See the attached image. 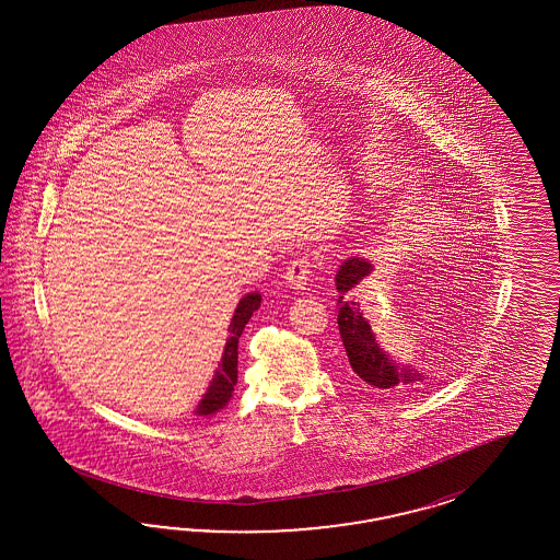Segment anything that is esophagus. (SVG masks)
<instances>
[{
	"instance_id": "34e87169",
	"label": "esophagus",
	"mask_w": 560,
	"mask_h": 560,
	"mask_svg": "<svg viewBox=\"0 0 560 560\" xmlns=\"http://www.w3.org/2000/svg\"><path fill=\"white\" fill-rule=\"evenodd\" d=\"M310 275H312V262L307 256H300L295 258L288 267L285 272V281L291 289H304L310 281Z\"/></svg>"
}]
</instances>
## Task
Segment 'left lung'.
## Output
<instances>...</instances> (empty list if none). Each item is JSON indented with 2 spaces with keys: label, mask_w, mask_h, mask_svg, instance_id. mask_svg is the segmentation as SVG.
Instances as JSON below:
<instances>
[{
  "label": "left lung",
  "mask_w": 560,
  "mask_h": 560,
  "mask_svg": "<svg viewBox=\"0 0 560 560\" xmlns=\"http://www.w3.org/2000/svg\"><path fill=\"white\" fill-rule=\"evenodd\" d=\"M373 265L368 258H347L335 275L339 291V330L345 351L351 363V380L363 390L380 392L398 396L408 390H417L424 380L423 373L412 365L394 361L380 342L375 340L372 326L365 320L361 304L357 302V285L372 275Z\"/></svg>",
  "instance_id": "8db88e82"
}]
</instances>
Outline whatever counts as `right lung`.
I'll return each mask as SVG.
<instances>
[{
    "mask_svg": "<svg viewBox=\"0 0 560 560\" xmlns=\"http://www.w3.org/2000/svg\"><path fill=\"white\" fill-rule=\"evenodd\" d=\"M260 302H262V298H260L258 291L246 293L237 302L232 323L228 326L230 337L225 340L220 365L215 370L213 380L209 382V388L205 392L201 402L197 405V410H195L197 417H211V415L220 412L221 408L228 407L237 382V340L244 332V326L248 324L253 314L260 307Z\"/></svg>",
    "mask_w": 560,
    "mask_h": 560,
    "instance_id": "add662e5",
    "label": "right lung"
}]
</instances>
